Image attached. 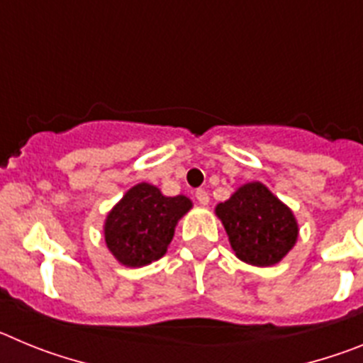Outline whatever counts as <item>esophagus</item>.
<instances>
[{"mask_svg": "<svg viewBox=\"0 0 363 363\" xmlns=\"http://www.w3.org/2000/svg\"><path fill=\"white\" fill-rule=\"evenodd\" d=\"M196 200H198V203H200V205H209V192L203 191V189H198Z\"/></svg>", "mask_w": 363, "mask_h": 363, "instance_id": "34e87169", "label": "esophagus"}]
</instances>
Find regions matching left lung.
Returning <instances> with one entry per match:
<instances>
[{
	"mask_svg": "<svg viewBox=\"0 0 363 363\" xmlns=\"http://www.w3.org/2000/svg\"><path fill=\"white\" fill-rule=\"evenodd\" d=\"M214 211L225 227L234 255L245 264H278L298 240L293 211L259 182L242 185Z\"/></svg>",
	"mask_w": 363,
	"mask_h": 363,
	"instance_id": "8db88e82",
	"label": "left lung"
}]
</instances>
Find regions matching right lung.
Listing matches in <instances>:
<instances>
[{"instance_id":"right-lung-1","label":"right lung","mask_w":363,"mask_h":363,"mask_svg":"<svg viewBox=\"0 0 363 363\" xmlns=\"http://www.w3.org/2000/svg\"><path fill=\"white\" fill-rule=\"evenodd\" d=\"M187 196H163L158 187L138 184L112 207L104 225L112 256L127 267H143L167 252L179 218L189 213Z\"/></svg>"}]
</instances>
